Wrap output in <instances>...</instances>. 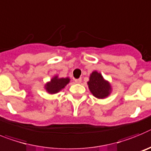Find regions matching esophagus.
Instances as JSON below:
<instances>
[{"mask_svg": "<svg viewBox=\"0 0 151 151\" xmlns=\"http://www.w3.org/2000/svg\"><path fill=\"white\" fill-rule=\"evenodd\" d=\"M76 83H81V78H78V79H74Z\"/></svg>", "mask_w": 151, "mask_h": 151, "instance_id": "obj_1", "label": "esophagus"}]
</instances>
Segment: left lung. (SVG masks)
I'll return each mask as SVG.
<instances>
[{
  "instance_id": "left-lung-1",
  "label": "left lung",
  "mask_w": 151,
  "mask_h": 151,
  "mask_svg": "<svg viewBox=\"0 0 151 151\" xmlns=\"http://www.w3.org/2000/svg\"><path fill=\"white\" fill-rule=\"evenodd\" d=\"M87 85L91 93L97 99H105L112 93V86L109 82L96 70L90 74Z\"/></svg>"
}]
</instances>
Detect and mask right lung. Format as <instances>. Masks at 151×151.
<instances>
[{
    "mask_svg": "<svg viewBox=\"0 0 151 151\" xmlns=\"http://www.w3.org/2000/svg\"><path fill=\"white\" fill-rule=\"evenodd\" d=\"M70 81V79L69 77L60 78L58 76L55 75L52 77L50 81L45 84V89L49 94H55L65 88V86L69 83Z\"/></svg>",
    "mask_w": 151,
    "mask_h": 151,
    "instance_id": "right-lung-1",
    "label": "right lung"
}]
</instances>
